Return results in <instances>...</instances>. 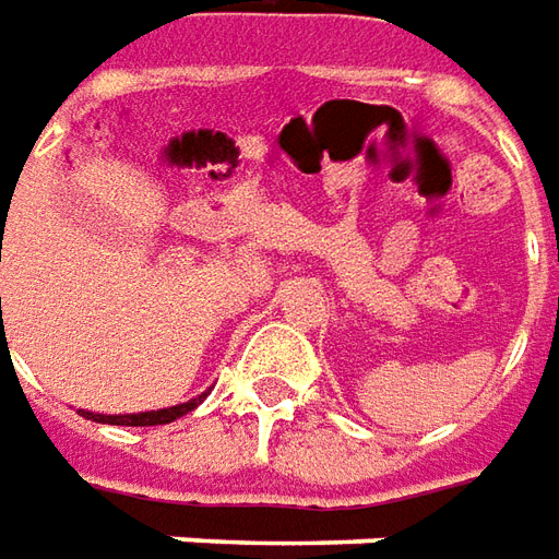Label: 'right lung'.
Returning <instances> with one entry per match:
<instances>
[{
	"mask_svg": "<svg viewBox=\"0 0 559 559\" xmlns=\"http://www.w3.org/2000/svg\"><path fill=\"white\" fill-rule=\"evenodd\" d=\"M210 395V390L200 392L194 399H188L182 404H173V407H160V411H142V414H94V411H81L84 419H94V423H109V426H164V423H173V419L185 417L198 407L203 399Z\"/></svg>",
	"mask_w": 559,
	"mask_h": 559,
	"instance_id": "1",
	"label": "right lung"
}]
</instances>
